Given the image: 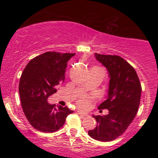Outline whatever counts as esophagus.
<instances>
[{"label": "esophagus", "instance_id": "obj_1", "mask_svg": "<svg viewBox=\"0 0 158 158\" xmlns=\"http://www.w3.org/2000/svg\"><path fill=\"white\" fill-rule=\"evenodd\" d=\"M77 112H78V114H79L80 116H82V117H85V116L87 115V114H85V113H84L83 111H80V110H78Z\"/></svg>", "mask_w": 158, "mask_h": 158}]
</instances>
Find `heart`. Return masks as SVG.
Returning a JSON list of instances; mask_svg holds the SVG:
<instances>
[{
  "label": "heart",
  "instance_id": "obj_1",
  "mask_svg": "<svg viewBox=\"0 0 158 158\" xmlns=\"http://www.w3.org/2000/svg\"><path fill=\"white\" fill-rule=\"evenodd\" d=\"M89 102H90V100H89V97L87 96V95H82V96L80 97L79 99L78 100L77 104L79 107L86 108L88 107Z\"/></svg>",
  "mask_w": 158,
  "mask_h": 158
}]
</instances>
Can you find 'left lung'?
Here are the masks:
<instances>
[{"instance_id": "8db88e82", "label": "left lung", "mask_w": 158, "mask_h": 158, "mask_svg": "<svg viewBox=\"0 0 158 158\" xmlns=\"http://www.w3.org/2000/svg\"><path fill=\"white\" fill-rule=\"evenodd\" d=\"M95 56L109 72L108 97L98 106V109L109 110V114L92 115L97 125L88 133L93 139L111 141L122 135L135 118L140 105L141 85L135 69L123 58L98 53Z\"/></svg>"}]
</instances>
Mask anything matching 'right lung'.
I'll return each mask as SVG.
<instances>
[{"mask_svg":"<svg viewBox=\"0 0 158 158\" xmlns=\"http://www.w3.org/2000/svg\"><path fill=\"white\" fill-rule=\"evenodd\" d=\"M74 55L44 52L32 59L22 73L19 83L22 109L30 125L40 131H56L73 112L67 106L49 104L47 98L64 82L67 62Z\"/></svg>","mask_w":158,"mask_h":158,"instance_id":"right-lung-1","label":"right lung"}]
</instances>
